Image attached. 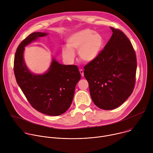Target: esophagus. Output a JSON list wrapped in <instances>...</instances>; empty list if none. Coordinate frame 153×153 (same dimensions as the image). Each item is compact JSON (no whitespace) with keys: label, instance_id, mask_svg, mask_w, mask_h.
Masks as SVG:
<instances>
[{"label":"esophagus","instance_id":"1","mask_svg":"<svg viewBox=\"0 0 153 153\" xmlns=\"http://www.w3.org/2000/svg\"><path fill=\"white\" fill-rule=\"evenodd\" d=\"M79 71H80V74H81V76L83 77V76H84V74H83V71L82 70H79Z\"/></svg>","mask_w":153,"mask_h":153}]
</instances>
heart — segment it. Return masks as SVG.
<instances>
[{
  "label": "heart",
  "instance_id": "obj_1",
  "mask_svg": "<svg viewBox=\"0 0 153 153\" xmlns=\"http://www.w3.org/2000/svg\"><path fill=\"white\" fill-rule=\"evenodd\" d=\"M67 46L62 47V56L64 60L72 63L78 51L80 59L85 62H91L99 56L104 44L103 36L90 29H83L70 35L66 39Z\"/></svg>",
  "mask_w": 153,
  "mask_h": 153
}]
</instances>
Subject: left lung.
<instances>
[{
    "mask_svg": "<svg viewBox=\"0 0 153 153\" xmlns=\"http://www.w3.org/2000/svg\"><path fill=\"white\" fill-rule=\"evenodd\" d=\"M112 36L99 57L84 67L94 103L105 110L124 103L134 88L137 60L131 43L120 30Z\"/></svg>",
    "mask_w": 153,
    "mask_h": 153,
    "instance_id": "1",
    "label": "left lung"
}]
</instances>
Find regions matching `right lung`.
<instances>
[{
    "label": "right lung",
    "mask_w": 153,
    "mask_h": 153,
    "mask_svg": "<svg viewBox=\"0 0 153 153\" xmlns=\"http://www.w3.org/2000/svg\"><path fill=\"white\" fill-rule=\"evenodd\" d=\"M48 34L35 32L20 43L14 56V71L18 85L32 106L43 114L56 116L71 106L81 76L76 65L60 64L54 57L44 73H33L28 68L24 57L25 47Z\"/></svg>",
    "instance_id": "add662e5"
}]
</instances>
